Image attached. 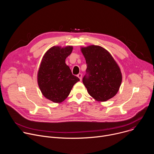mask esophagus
Masks as SVG:
<instances>
[{
    "label": "esophagus",
    "instance_id": "esophagus-1",
    "mask_svg": "<svg viewBox=\"0 0 154 154\" xmlns=\"http://www.w3.org/2000/svg\"><path fill=\"white\" fill-rule=\"evenodd\" d=\"M77 77L79 78V79H80V80H82V74H79L77 75Z\"/></svg>",
    "mask_w": 154,
    "mask_h": 154
}]
</instances>
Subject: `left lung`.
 <instances>
[{
    "mask_svg": "<svg viewBox=\"0 0 154 154\" xmlns=\"http://www.w3.org/2000/svg\"><path fill=\"white\" fill-rule=\"evenodd\" d=\"M87 64L83 83L88 93L99 102L113 97L122 82V74L118 64L105 49L91 45L81 48Z\"/></svg>",
    "mask_w": 154,
    "mask_h": 154,
    "instance_id": "1",
    "label": "left lung"
}]
</instances>
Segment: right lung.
Wrapping results in <instances>:
<instances>
[{
	"label": "right lung",
	"mask_w": 154,
	"mask_h": 154,
	"mask_svg": "<svg viewBox=\"0 0 154 154\" xmlns=\"http://www.w3.org/2000/svg\"><path fill=\"white\" fill-rule=\"evenodd\" d=\"M73 47L53 46L44 55L37 75L39 89L46 99L61 103L69 96L73 86L80 79L72 75L65 60Z\"/></svg>",
	"instance_id": "add662e5"
}]
</instances>
